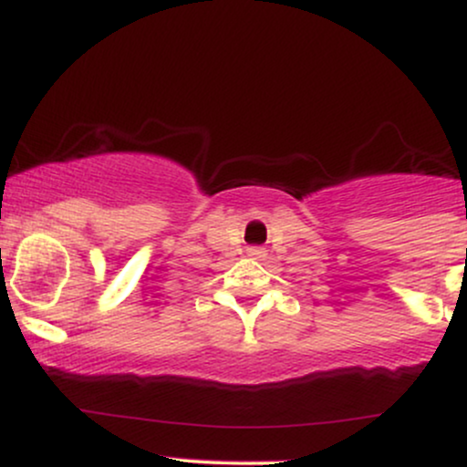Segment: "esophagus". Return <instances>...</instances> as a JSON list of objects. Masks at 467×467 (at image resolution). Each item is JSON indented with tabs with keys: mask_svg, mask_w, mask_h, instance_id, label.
<instances>
[{
	"mask_svg": "<svg viewBox=\"0 0 467 467\" xmlns=\"http://www.w3.org/2000/svg\"><path fill=\"white\" fill-rule=\"evenodd\" d=\"M248 256H252V259H261V256H265V250H261V248H250V250H248Z\"/></svg>",
	"mask_w": 467,
	"mask_h": 467,
	"instance_id": "1",
	"label": "esophagus"
}]
</instances>
